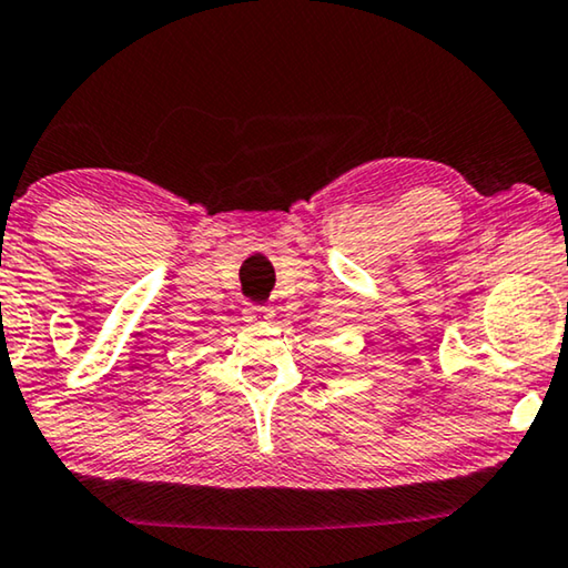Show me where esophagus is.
I'll use <instances>...</instances> for the list:
<instances>
[{
    "label": "esophagus",
    "mask_w": 568,
    "mask_h": 568,
    "mask_svg": "<svg viewBox=\"0 0 568 568\" xmlns=\"http://www.w3.org/2000/svg\"><path fill=\"white\" fill-rule=\"evenodd\" d=\"M244 318H247L250 324H262V321L270 318V306H265V303H247V306H244Z\"/></svg>",
    "instance_id": "obj_1"
}]
</instances>
